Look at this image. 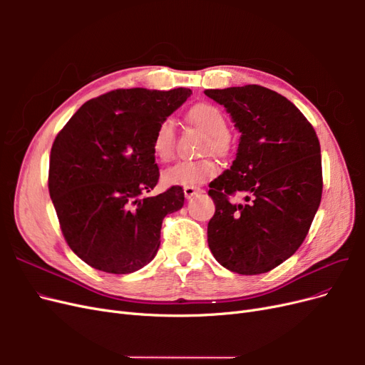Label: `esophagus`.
Wrapping results in <instances>:
<instances>
[{
  "label": "esophagus",
  "instance_id": "1",
  "mask_svg": "<svg viewBox=\"0 0 365 365\" xmlns=\"http://www.w3.org/2000/svg\"><path fill=\"white\" fill-rule=\"evenodd\" d=\"M201 192L200 187H184V195L187 200H190V197H193L195 195H197Z\"/></svg>",
  "mask_w": 365,
  "mask_h": 365
}]
</instances>
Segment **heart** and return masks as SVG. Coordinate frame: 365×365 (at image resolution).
Segmentation results:
<instances>
[{
  "mask_svg": "<svg viewBox=\"0 0 365 365\" xmlns=\"http://www.w3.org/2000/svg\"><path fill=\"white\" fill-rule=\"evenodd\" d=\"M195 126L202 129L208 135L205 149L216 153H224L230 146L228 121L222 109L213 103L201 102L189 109L187 114ZM175 150V123L172 118H163L152 135V152L160 161L172 158ZM219 173V165L212 158L181 160L169 165L163 172V181L168 185L196 187L215 178Z\"/></svg>",
  "mask_w": 365,
  "mask_h": 365,
  "instance_id": "b5f03b06",
  "label": "heart"
}]
</instances>
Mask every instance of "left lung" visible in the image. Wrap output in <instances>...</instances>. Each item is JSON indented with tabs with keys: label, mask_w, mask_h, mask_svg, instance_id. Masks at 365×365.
<instances>
[{
	"label": "left lung",
	"mask_w": 365,
	"mask_h": 365,
	"mask_svg": "<svg viewBox=\"0 0 365 365\" xmlns=\"http://www.w3.org/2000/svg\"><path fill=\"white\" fill-rule=\"evenodd\" d=\"M240 132L233 165L210 182L216 210L207 240L224 268L263 274L300 248L322 202L315 129L288 98L260 85L205 90ZM246 195V204L234 196Z\"/></svg>",
	"instance_id": "1"
}]
</instances>
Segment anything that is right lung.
I'll return each instance as SVG.
<instances>
[{
    "label": "right lung",
    "instance_id": "1",
    "mask_svg": "<svg viewBox=\"0 0 365 365\" xmlns=\"http://www.w3.org/2000/svg\"><path fill=\"white\" fill-rule=\"evenodd\" d=\"M190 94L109 91L83 103L54 138L50 197L68 247L90 267L129 274L155 257L163 219L184 205V192L173 185L146 196L160 178L152 135Z\"/></svg>",
    "mask_w": 365,
    "mask_h": 365
}]
</instances>
